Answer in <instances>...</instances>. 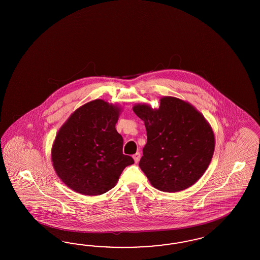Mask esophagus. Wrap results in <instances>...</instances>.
<instances>
[{"label":"esophagus","mask_w":260,"mask_h":260,"mask_svg":"<svg viewBox=\"0 0 260 260\" xmlns=\"http://www.w3.org/2000/svg\"><path fill=\"white\" fill-rule=\"evenodd\" d=\"M140 152H136L135 154L134 155V162L135 163H137V162H139V160H140Z\"/></svg>","instance_id":"34e87169"}]
</instances>
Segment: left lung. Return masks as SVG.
<instances>
[{
    "mask_svg": "<svg viewBox=\"0 0 260 260\" xmlns=\"http://www.w3.org/2000/svg\"><path fill=\"white\" fill-rule=\"evenodd\" d=\"M133 110L147 129L139 167L150 184L165 192H177L197 183L215 147L213 128L203 114L173 96L162 97L158 109L136 104Z\"/></svg>",
    "mask_w": 260,
    "mask_h": 260,
    "instance_id": "1",
    "label": "left lung"
}]
</instances>
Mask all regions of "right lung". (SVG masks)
<instances>
[{
  "label": "right lung",
  "instance_id": "add662e5",
  "mask_svg": "<svg viewBox=\"0 0 260 260\" xmlns=\"http://www.w3.org/2000/svg\"><path fill=\"white\" fill-rule=\"evenodd\" d=\"M122 109L96 99L81 106L56 134L51 161L70 189L100 196L112 189L133 158L123 154V137L115 128Z\"/></svg>",
  "mask_w": 260,
  "mask_h": 260
}]
</instances>
